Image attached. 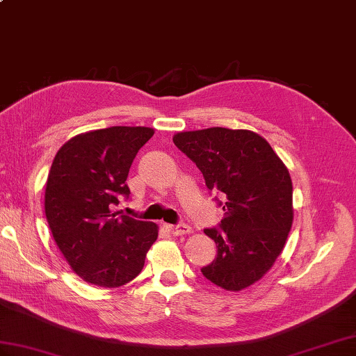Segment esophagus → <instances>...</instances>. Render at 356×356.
I'll use <instances>...</instances> for the list:
<instances>
[{
  "instance_id": "34e87169",
  "label": "esophagus",
  "mask_w": 356,
  "mask_h": 356,
  "mask_svg": "<svg viewBox=\"0 0 356 356\" xmlns=\"http://www.w3.org/2000/svg\"><path fill=\"white\" fill-rule=\"evenodd\" d=\"M165 229L168 231L172 236H184V234H190L191 228L185 223H177V225H165Z\"/></svg>"
}]
</instances>
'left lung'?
I'll use <instances>...</instances> for the list:
<instances>
[{"label": "left lung", "mask_w": 356, "mask_h": 356, "mask_svg": "<svg viewBox=\"0 0 356 356\" xmlns=\"http://www.w3.org/2000/svg\"><path fill=\"white\" fill-rule=\"evenodd\" d=\"M197 165L209 191L223 195V218L205 234L217 255L202 274L226 291H241L282 254L293 220L289 171L261 136L214 127L172 138Z\"/></svg>", "instance_id": "left-lung-1"}]
</instances>
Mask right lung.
<instances>
[{"label":"right lung","mask_w":356,"mask_h":356,"mask_svg":"<svg viewBox=\"0 0 356 356\" xmlns=\"http://www.w3.org/2000/svg\"><path fill=\"white\" fill-rule=\"evenodd\" d=\"M154 134L147 127H110L74 136L59 148L45 185V217L72 269L102 287L140 274L157 225L119 216L130 197L127 177L138 151Z\"/></svg>","instance_id":"1"}]
</instances>
